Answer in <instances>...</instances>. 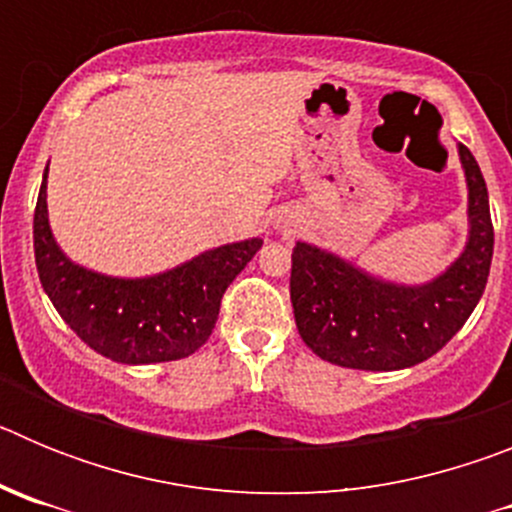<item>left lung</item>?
I'll return each mask as SVG.
<instances>
[{
    "label": "left lung",
    "mask_w": 512,
    "mask_h": 512,
    "mask_svg": "<svg viewBox=\"0 0 512 512\" xmlns=\"http://www.w3.org/2000/svg\"><path fill=\"white\" fill-rule=\"evenodd\" d=\"M459 148L467 179V243L438 277L400 284L369 274L328 248L297 241L289 297L312 354L366 372H395L431 359L467 323L490 277L492 233L485 176Z\"/></svg>",
    "instance_id": "1"
}]
</instances>
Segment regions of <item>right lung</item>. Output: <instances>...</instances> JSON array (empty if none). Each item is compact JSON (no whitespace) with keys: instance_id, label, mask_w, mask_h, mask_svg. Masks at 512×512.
I'll return each instance as SVG.
<instances>
[{"instance_id":"right-lung-1","label":"right lung","mask_w":512,"mask_h":512,"mask_svg":"<svg viewBox=\"0 0 512 512\" xmlns=\"http://www.w3.org/2000/svg\"><path fill=\"white\" fill-rule=\"evenodd\" d=\"M48 166L33 220L35 264L66 325L117 364H158L194 354L215 328L220 300L261 238L225 243L151 277H110L71 261L48 223Z\"/></svg>"}]
</instances>
